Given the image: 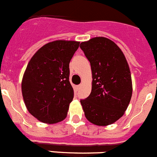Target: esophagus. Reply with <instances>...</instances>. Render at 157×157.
Instances as JSON below:
<instances>
[{
  "mask_svg": "<svg viewBox=\"0 0 157 157\" xmlns=\"http://www.w3.org/2000/svg\"><path fill=\"white\" fill-rule=\"evenodd\" d=\"M81 87H82L81 85H78V86H77V89H80V88H81Z\"/></svg>",
  "mask_w": 157,
  "mask_h": 157,
  "instance_id": "obj_1",
  "label": "esophagus"
}]
</instances>
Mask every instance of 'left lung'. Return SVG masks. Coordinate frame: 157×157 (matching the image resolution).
Returning a JSON list of instances; mask_svg holds the SVG:
<instances>
[{
  "label": "left lung",
  "mask_w": 157,
  "mask_h": 157,
  "mask_svg": "<svg viewBox=\"0 0 157 157\" xmlns=\"http://www.w3.org/2000/svg\"><path fill=\"white\" fill-rule=\"evenodd\" d=\"M90 62L92 91L81 99L86 119L97 126H108L120 119L132 93L129 65L117 44L104 37H95L80 44Z\"/></svg>",
  "instance_id": "left-lung-1"
}]
</instances>
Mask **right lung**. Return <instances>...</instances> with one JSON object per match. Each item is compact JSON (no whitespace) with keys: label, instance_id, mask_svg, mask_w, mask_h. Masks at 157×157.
I'll use <instances>...</instances> for the list:
<instances>
[{"label":"right lung","instance_id":"1","mask_svg":"<svg viewBox=\"0 0 157 157\" xmlns=\"http://www.w3.org/2000/svg\"><path fill=\"white\" fill-rule=\"evenodd\" d=\"M78 41L58 40L38 49L27 66L21 91L28 112L41 122L54 124L66 118L74 91L69 62Z\"/></svg>","mask_w":157,"mask_h":157}]
</instances>
